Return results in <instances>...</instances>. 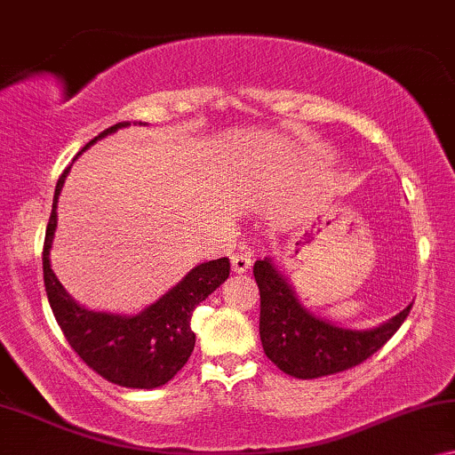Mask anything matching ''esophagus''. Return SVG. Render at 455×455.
Returning <instances> with one entry per match:
<instances>
[{"label":"esophagus","mask_w":455,"mask_h":455,"mask_svg":"<svg viewBox=\"0 0 455 455\" xmlns=\"http://www.w3.org/2000/svg\"><path fill=\"white\" fill-rule=\"evenodd\" d=\"M230 267H233L235 274L247 272L249 267H251V253H249V251L235 253L233 258H230Z\"/></svg>","instance_id":"esophagus-1"}]
</instances>
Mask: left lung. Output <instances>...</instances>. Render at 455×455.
Instances as JSON below:
<instances>
[{"instance_id":"8db88e82","label":"left lung","mask_w":455,"mask_h":455,"mask_svg":"<svg viewBox=\"0 0 455 455\" xmlns=\"http://www.w3.org/2000/svg\"><path fill=\"white\" fill-rule=\"evenodd\" d=\"M259 286V338L266 356L297 379L334 375L377 353L404 323L412 303L375 328L353 330L307 309L286 274L272 258L253 266Z\"/></svg>"}]
</instances>
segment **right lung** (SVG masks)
Masks as SVG:
<instances>
[{
	"label": "right lung",
	"instance_id": "right-lung-1",
	"mask_svg": "<svg viewBox=\"0 0 455 455\" xmlns=\"http://www.w3.org/2000/svg\"><path fill=\"white\" fill-rule=\"evenodd\" d=\"M127 125H132L130 121H121L100 132L74 156V161L94 142ZM140 125L146 124L140 121ZM72 164L61 172L55 185L53 210L43 247L44 291L57 325L82 361L107 381L136 389L161 387L183 369L194 353L196 334L191 331V315L196 307L228 278L230 264L227 258L197 264L161 299L132 315L94 311L80 305L57 280L49 259L57 228V202Z\"/></svg>",
	"mask_w": 455,
	"mask_h": 455
}]
</instances>
